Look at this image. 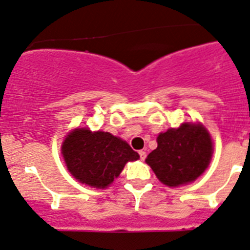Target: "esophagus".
I'll return each instance as SVG.
<instances>
[{
  "mask_svg": "<svg viewBox=\"0 0 250 250\" xmlns=\"http://www.w3.org/2000/svg\"><path fill=\"white\" fill-rule=\"evenodd\" d=\"M138 155H140L141 160H145V158H146V152L145 151H140L138 152Z\"/></svg>",
  "mask_w": 250,
  "mask_h": 250,
  "instance_id": "1",
  "label": "esophagus"
}]
</instances>
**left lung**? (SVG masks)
Listing matches in <instances>:
<instances>
[{"instance_id":"8db88e82","label":"left lung","mask_w":250,"mask_h":250,"mask_svg":"<svg viewBox=\"0 0 250 250\" xmlns=\"http://www.w3.org/2000/svg\"><path fill=\"white\" fill-rule=\"evenodd\" d=\"M212 156L210 133L200 123H182L157 137V148L147 156L162 184L176 188L195 181L208 168Z\"/></svg>"}]
</instances>
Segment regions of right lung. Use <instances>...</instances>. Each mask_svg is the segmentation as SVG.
<instances>
[{
    "label": "right lung",
    "mask_w": 250,
    "mask_h": 250,
    "mask_svg": "<svg viewBox=\"0 0 250 250\" xmlns=\"http://www.w3.org/2000/svg\"><path fill=\"white\" fill-rule=\"evenodd\" d=\"M62 153L69 172L82 184L97 188H107L128 161L140 158L125 141L89 128L71 131L62 142Z\"/></svg>",
    "instance_id": "obj_1"
}]
</instances>
